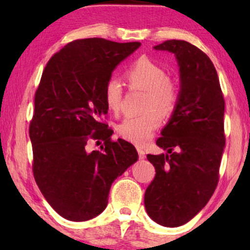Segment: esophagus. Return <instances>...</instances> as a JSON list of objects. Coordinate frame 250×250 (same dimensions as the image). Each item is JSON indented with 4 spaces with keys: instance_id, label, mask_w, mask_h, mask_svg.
<instances>
[{
    "instance_id": "1",
    "label": "esophagus",
    "mask_w": 250,
    "mask_h": 250,
    "mask_svg": "<svg viewBox=\"0 0 250 250\" xmlns=\"http://www.w3.org/2000/svg\"><path fill=\"white\" fill-rule=\"evenodd\" d=\"M136 150H138L139 158H140V159H145V158H146V152H145V150H143L142 148H140V146H138V148H136Z\"/></svg>"
}]
</instances>
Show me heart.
I'll return each instance as SVG.
<instances>
[{"label":"heart","mask_w":250,"mask_h":250,"mask_svg":"<svg viewBox=\"0 0 250 250\" xmlns=\"http://www.w3.org/2000/svg\"><path fill=\"white\" fill-rule=\"evenodd\" d=\"M126 81L131 88L146 91L143 109L145 112L127 116L119 123L117 133L122 139L143 146L152 138L163 124V111L170 115L175 110L180 100L179 85L167 76L166 70L149 58L142 57L135 60L125 73ZM123 86L116 78L105 83L104 97L108 109L115 114L121 110Z\"/></svg>","instance_id":"1"}]
</instances>
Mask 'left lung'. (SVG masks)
Masks as SVG:
<instances>
[{
  "mask_svg": "<svg viewBox=\"0 0 250 250\" xmlns=\"http://www.w3.org/2000/svg\"><path fill=\"white\" fill-rule=\"evenodd\" d=\"M155 49L175 54L181 91L179 104L156 141L167 153L146 155L156 175L146 190L145 206L156 223L175 228L196 216L217 187L225 102L206 53L181 40L165 41Z\"/></svg>",
  "mask_w": 250,
  "mask_h": 250,
  "instance_id": "1",
  "label": "left lung"
}]
</instances>
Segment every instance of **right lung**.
I'll list each match as a JSON object with an SVG mask.
<instances>
[{
	"instance_id": "1",
	"label": "right lung",
	"mask_w": 250,
	"mask_h": 250,
	"mask_svg": "<svg viewBox=\"0 0 250 250\" xmlns=\"http://www.w3.org/2000/svg\"><path fill=\"white\" fill-rule=\"evenodd\" d=\"M140 45L75 40L44 68L29 123L33 174L47 203L66 220L84 222L102 213L112 182L138 160L134 146L112 141L114 131L102 117L108 112L105 83ZM91 141L104 145L90 152Z\"/></svg>"
}]
</instances>
